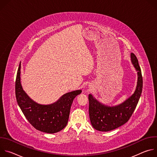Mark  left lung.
<instances>
[{"instance_id": "1", "label": "left lung", "mask_w": 157, "mask_h": 157, "mask_svg": "<svg viewBox=\"0 0 157 157\" xmlns=\"http://www.w3.org/2000/svg\"><path fill=\"white\" fill-rule=\"evenodd\" d=\"M131 61L137 71V84L134 93L124 102L115 106L104 105L92 94H89V114L93 127L97 130L108 132L125 124L132 116L139 101L143 87V79L138 59L130 54Z\"/></svg>"}]
</instances>
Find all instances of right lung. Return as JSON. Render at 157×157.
<instances>
[{
	"label": "right lung",
	"mask_w": 157,
	"mask_h": 157,
	"mask_svg": "<svg viewBox=\"0 0 157 157\" xmlns=\"http://www.w3.org/2000/svg\"><path fill=\"white\" fill-rule=\"evenodd\" d=\"M20 68V63L15 81V96L26 119L34 128L44 133H54L63 129L68 124L73 101L82 91L76 90L66 93L56 102L51 104H38L22 88Z\"/></svg>",
	"instance_id": "1"
}]
</instances>
